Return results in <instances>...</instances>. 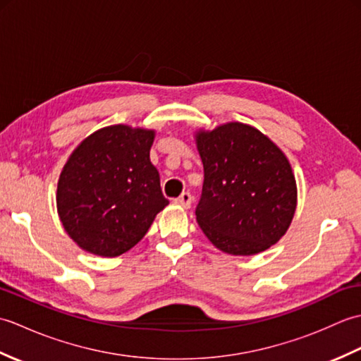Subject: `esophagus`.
Returning <instances> with one entry per match:
<instances>
[{
	"mask_svg": "<svg viewBox=\"0 0 361 361\" xmlns=\"http://www.w3.org/2000/svg\"><path fill=\"white\" fill-rule=\"evenodd\" d=\"M192 195H190L189 192H183L178 198H175V203L183 206V208H190V204H192Z\"/></svg>",
	"mask_w": 361,
	"mask_h": 361,
	"instance_id": "1",
	"label": "esophagus"
}]
</instances>
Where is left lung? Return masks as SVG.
Returning <instances> with one entry per match:
<instances>
[{"label":"left lung","instance_id":"left-lung-1","mask_svg":"<svg viewBox=\"0 0 361 361\" xmlns=\"http://www.w3.org/2000/svg\"><path fill=\"white\" fill-rule=\"evenodd\" d=\"M204 181L195 208L204 235L221 251L251 256L287 233L296 181L287 157L257 128L228 122L195 135Z\"/></svg>","mask_w":361,"mask_h":361}]
</instances>
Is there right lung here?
Instances as JSON below:
<instances>
[{
	"mask_svg": "<svg viewBox=\"0 0 361 361\" xmlns=\"http://www.w3.org/2000/svg\"><path fill=\"white\" fill-rule=\"evenodd\" d=\"M153 137V130L104 127L68 158L57 185V211L82 250L102 257L122 255L169 204L150 163Z\"/></svg>",
	"mask_w": 361,
	"mask_h": 361,
	"instance_id": "add662e5",
	"label": "right lung"
}]
</instances>
